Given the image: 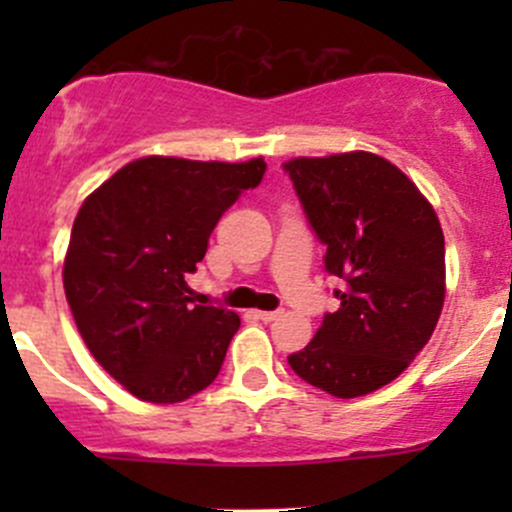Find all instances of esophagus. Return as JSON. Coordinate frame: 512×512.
<instances>
[{
  "mask_svg": "<svg viewBox=\"0 0 512 512\" xmlns=\"http://www.w3.org/2000/svg\"><path fill=\"white\" fill-rule=\"evenodd\" d=\"M257 319H262V322H275V319L282 317V309H275V312H255Z\"/></svg>",
  "mask_w": 512,
  "mask_h": 512,
  "instance_id": "1",
  "label": "esophagus"
}]
</instances>
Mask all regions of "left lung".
I'll use <instances>...</instances> for the list:
<instances>
[{"mask_svg":"<svg viewBox=\"0 0 512 512\" xmlns=\"http://www.w3.org/2000/svg\"><path fill=\"white\" fill-rule=\"evenodd\" d=\"M289 175L342 280L337 312L287 356L299 379L339 399L394 381L426 347L446 297V245L431 203L389 160L354 151L287 160Z\"/></svg>","mask_w":512,"mask_h":512,"instance_id":"obj_1","label":"left lung"}]
</instances>
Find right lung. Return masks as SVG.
Masks as SVG:
<instances>
[{"label": "right lung", "mask_w": 512, "mask_h": 512, "mask_svg": "<svg viewBox=\"0 0 512 512\" xmlns=\"http://www.w3.org/2000/svg\"><path fill=\"white\" fill-rule=\"evenodd\" d=\"M247 163L151 156L86 198L71 227L64 289L94 359L133 396L178 404L215 381L240 317L185 297L210 232L265 175Z\"/></svg>", "instance_id": "add662e5"}]
</instances>
